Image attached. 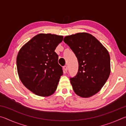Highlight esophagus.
<instances>
[{
  "instance_id": "esophagus-1",
  "label": "esophagus",
  "mask_w": 126,
  "mask_h": 126,
  "mask_svg": "<svg viewBox=\"0 0 126 126\" xmlns=\"http://www.w3.org/2000/svg\"><path fill=\"white\" fill-rule=\"evenodd\" d=\"M63 70L64 72H67V70H68V68H67V65H64L63 67Z\"/></svg>"
}]
</instances>
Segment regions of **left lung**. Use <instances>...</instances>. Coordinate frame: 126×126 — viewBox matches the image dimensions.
Instances as JSON below:
<instances>
[{"mask_svg": "<svg viewBox=\"0 0 126 126\" xmlns=\"http://www.w3.org/2000/svg\"><path fill=\"white\" fill-rule=\"evenodd\" d=\"M63 41L78 62V73L70 78L73 91L82 98L92 96L101 90L110 76L109 53L99 40L87 33L66 36Z\"/></svg>", "mask_w": 126, "mask_h": 126, "instance_id": "8db88e82", "label": "left lung"}]
</instances>
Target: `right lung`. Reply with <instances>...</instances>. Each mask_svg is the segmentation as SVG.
Segmentation results:
<instances>
[{"label":"right lung","instance_id":"1","mask_svg":"<svg viewBox=\"0 0 126 126\" xmlns=\"http://www.w3.org/2000/svg\"><path fill=\"white\" fill-rule=\"evenodd\" d=\"M63 39L62 35L39 34L19 51L16 58L19 77L36 95L49 96L56 90L63 70L54 50Z\"/></svg>","mask_w":126,"mask_h":126}]
</instances>
